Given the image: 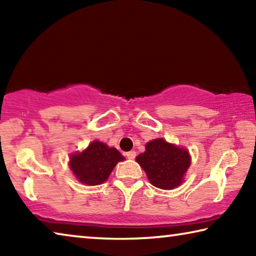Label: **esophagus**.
Returning <instances> with one entry per match:
<instances>
[{"instance_id":"obj_1","label":"esophagus","mask_w":256,"mask_h":256,"mask_svg":"<svg viewBox=\"0 0 256 256\" xmlns=\"http://www.w3.org/2000/svg\"><path fill=\"white\" fill-rule=\"evenodd\" d=\"M124 156H127V158H129V160H134V158H136V152H135V150H130V152L126 153Z\"/></svg>"}]
</instances>
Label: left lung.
Returning <instances> with one entry per match:
<instances>
[{
    "instance_id": "8db88e82",
    "label": "left lung",
    "mask_w": 256,
    "mask_h": 256,
    "mask_svg": "<svg viewBox=\"0 0 256 256\" xmlns=\"http://www.w3.org/2000/svg\"><path fill=\"white\" fill-rule=\"evenodd\" d=\"M145 152L136 158L153 186L161 190H172L182 182L190 166L187 150L166 143L162 138L150 140Z\"/></svg>"
}]
</instances>
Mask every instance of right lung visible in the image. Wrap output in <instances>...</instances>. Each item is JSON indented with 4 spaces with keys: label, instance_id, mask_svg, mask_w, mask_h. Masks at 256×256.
Returning a JSON list of instances; mask_svg holds the SVG:
<instances>
[{
    "label": "right lung",
    "instance_id": "add662e5",
    "mask_svg": "<svg viewBox=\"0 0 256 256\" xmlns=\"http://www.w3.org/2000/svg\"><path fill=\"white\" fill-rule=\"evenodd\" d=\"M124 160L118 150L95 140L84 152L70 158V169L85 185H100L108 178L116 163Z\"/></svg>",
    "mask_w": 256,
    "mask_h": 256
}]
</instances>
